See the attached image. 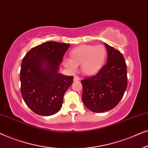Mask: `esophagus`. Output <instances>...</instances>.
I'll list each match as a JSON object with an SVG mask.
<instances>
[{
  "label": "esophagus",
  "mask_w": 148,
  "mask_h": 148,
  "mask_svg": "<svg viewBox=\"0 0 148 148\" xmlns=\"http://www.w3.org/2000/svg\"><path fill=\"white\" fill-rule=\"evenodd\" d=\"M78 80H80V78L77 76H74V81H78Z\"/></svg>",
  "instance_id": "esophagus-1"
}]
</instances>
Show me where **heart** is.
<instances>
[{"label":"heart","instance_id":"1","mask_svg":"<svg viewBox=\"0 0 148 148\" xmlns=\"http://www.w3.org/2000/svg\"><path fill=\"white\" fill-rule=\"evenodd\" d=\"M107 52L103 45H83L75 47L70 52V59H65L64 66L74 72L80 65V70L86 76L99 72L105 63Z\"/></svg>","mask_w":148,"mask_h":148}]
</instances>
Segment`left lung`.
I'll use <instances>...</instances> for the list:
<instances>
[{"mask_svg": "<svg viewBox=\"0 0 148 148\" xmlns=\"http://www.w3.org/2000/svg\"><path fill=\"white\" fill-rule=\"evenodd\" d=\"M107 64L96 75L82 80V100L94 112H104L118 105L127 87V64L123 54L105 43Z\"/></svg>", "mask_w": 148, "mask_h": 148, "instance_id": "obj_1", "label": "left lung"}]
</instances>
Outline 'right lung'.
I'll return each mask as SVG.
<instances>
[{
	"instance_id": "add662e5",
	"label": "right lung",
	"mask_w": 148,
	"mask_h": 148,
	"mask_svg": "<svg viewBox=\"0 0 148 148\" xmlns=\"http://www.w3.org/2000/svg\"><path fill=\"white\" fill-rule=\"evenodd\" d=\"M70 44L49 41L30 49L23 58L21 93L34 113L51 116L62 108L64 96L73 83L72 76L58 72Z\"/></svg>"
}]
</instances>
